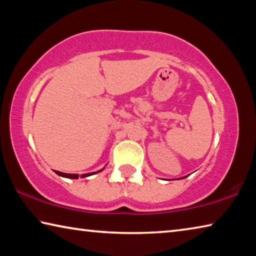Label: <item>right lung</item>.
Segmentation results:
<instances>
[{
  "mask_svg": "<svg viewBox=\"0 0 256 256\" xmlns=\"http://www.w3.org/2000/svg\"><path fill=\"white\" fill-rule=\"evenodd\" d=\"M62 176L68 177V178H78V177H79V175H76V174H68V175L62 174ZM82 176H86V175H82Z\"/></svg>",
  "mask_w": 256,
  "mask_h": 256,
  "instance_id": "obj_1",
  "label": "right lung"
}]
</instances>
